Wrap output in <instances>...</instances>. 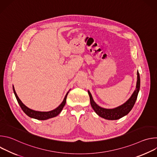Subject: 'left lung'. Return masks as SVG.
Listing matches in <instances>:
<instances>
[{"label":"left lung","mask_w":157,"mask_h":157,"mask_svg":"<svg viewBox=\"0 0 157 157\" xmlns=\"http://www.w3.org/2000/svg\"><path fill=\"white\" fill-rule=\"evenodd\" d=\"M140 79L139 73V71H137V81L136 85V91L133 92L130 99L125 103L114 109H104L99 107L95 103L90 92L88 91L89 98H90L91 105L94 110L96 113V114L99 115L100 117L108 120H117L128 114L129 113V112L133 108L137 98L138 93L140 90Z\"/></svg>","instance_id":"left-lung-1"}]
</instances>
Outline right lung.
I'll return each instance as SVG.
<instances>
[{
  "label": "right lung",
  "mask_w": 157,
  "mask_h": 157,
  "mask_svg": "<svg viewBox=\"0 0 157 157\" xmlns=\"http://www.w3.org/2000/svg\"><path fill=\"white\" fill-rule=\"evenodd\" d=\"M13 92H14V94H15V96L16 97L18 103L19 104L20 107L21 108L22 110H23L24 113L30 117L36 119L38 120H47L48 119L52 118V117H56V116H58L61 113L63 108L64 107V106L66 104V98L69 93V92L67 93L62 103L55 109L49 111V112H39V111H35V110H32V109L28 108L27 106H25L23 103L21 102V101L20 100V99L18 98V97L17 95V93L15 91L13 86Z\"/></svg>",
  "instance_id": "1"
}]
</instances>
